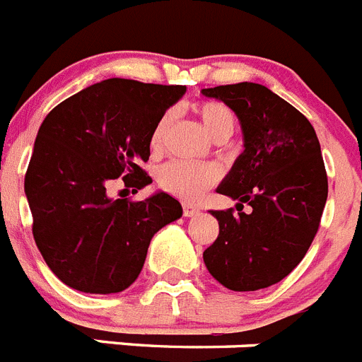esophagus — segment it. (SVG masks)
Returning <instances> with one entry per match:
<instances>
[{"mask_svg":"<svg viewBox=\"0 0 362 362\" xmlns=\"http://www.w3.org/2000/svg\"><path fill=\"white\" fill-rule=\"evenodd\" d=\"M197 212H199V209H197L196 205H192V203H183L185 218H192V216H196Z\"/></svg>","mask_w":362,"mask_h":362,"instance_id":"34e87169","label":"esophagus"}]
</instances>
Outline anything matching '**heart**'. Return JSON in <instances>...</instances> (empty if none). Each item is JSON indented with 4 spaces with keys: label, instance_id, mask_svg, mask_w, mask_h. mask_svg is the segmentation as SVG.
<instances>
[{
    "label": "heart",
    "instance_id": "heart-1",
    "mask_svg": "<svg viewBox=\"0 0 362 362\" xmlns=\"http://www.w3.org/2000/svg\"><path fill=\"white\" fill-rule=\"evenodd\" d=\"M196 115L202 119L206 132L216 141H225L234 134L236 115L234 111L219 100H202L194 106ZM172 115L163 113L150 132L151 151H159L165 143V134ZM221 177V170L214 163H190V160H170L157 172V183L160 190L185 202H194L202 197L209 188L214 187Z\"/></svg>",
    "mask_w": 362,
    "mask_h": 362
}]
</instances>
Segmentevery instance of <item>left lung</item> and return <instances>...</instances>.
<instances>
[{
    "label": "left lung",
    "instance_id": "8db88e82",
    "mask_svg": "<svg viewBox=\"0 0 362 362\" xmlns=\"http://www.w3.org/2000/svg\"><path fill=\"white\" fill-rule=\"evenodd\" d=\"M240 119L245 150L218 192L236 211H211L219 234L203 252L206 269L233 291H256L295 269L319 230L328 175L313 126L289 102L252 82L203 89ZM252 206L245 215L243 205Z\"/></svg>",
    "mask_w": 362,
    "mask_h": 362
}]
</instances>
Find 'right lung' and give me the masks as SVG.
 Instances as JSON below:
<instances>
[{"instance_id": "add662e5", "label": "right lung", "mask_w": 362, "mask_h": 362, "mask_svg": "<svg viewBox=\"0 0 362 362\" xmlns=\"http://www.w3.org/2000/svg\"><path fill=\"white\" fill-rule=\"evenodd\" d=\"M185 86L110 78L60 102L36 135L25 174L33 236L49 269L76 291L110 295L137 280L153 234L181 218L165 192L132 202L106 188L122 177L137 194L150 132Z\"/></svg>"}]
</instances>
